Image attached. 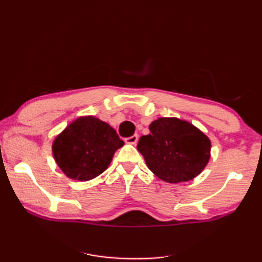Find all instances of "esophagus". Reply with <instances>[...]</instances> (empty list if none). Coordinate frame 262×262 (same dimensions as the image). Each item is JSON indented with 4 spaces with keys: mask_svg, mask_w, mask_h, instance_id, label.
Listing matches in <instances>:
<instances>
[{
    "mask_svg": "<svg viewBox=\"0 0 262 262\" xmlns=\"http://www.w3.org/2000/svg\"><path fill=\"white\" fill-rule=\"evenodd\" d=\"M137 141H138V136L137 135H133L130 137H127L126 140H125V142L127 144H136Z\"/></svg>",
    "mask_w": 262,
    "mask_h": 262,
    "instance_id": "34e87169",
    "label": "esophagus"
}]
</instances>
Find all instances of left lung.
Wrapping results in <instances>:
<instances>
[{
  "mask_svg": "<svg viewBox=\"0 0 262 262\" xmlns=\"http://www.w3.org/2000/svg\"><path fill=\"white\" fill-rule=\"evenodd\" d=\"M137 149L161 180L170 183L192 180L207 165L210 141L197 127L178 118H159L149 125Z\"/></svg>",
  "mask_w": 262,
  "mask_h": 262,
  "instance_id": "8db88e82",
  "label": "left lung"
}]
</instances>
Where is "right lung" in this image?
Here are the masks:
<instances>
[{"label":"right lung","instance_id":"right-lung-1","mask_svg":"<svg viewBox=\"0 0 262 262\" xmlns=\"http://www.w3.org/2000/svg\"><path fill=\"white\" fill-rule=\"evenodd\" d=\"M124 145L107 122L93 116L81 117L55 138L53 154L71 179L88 181L108 168L117 149Z\"/></svg>","mask_w":262,"mask_h":262}]
</instances>
